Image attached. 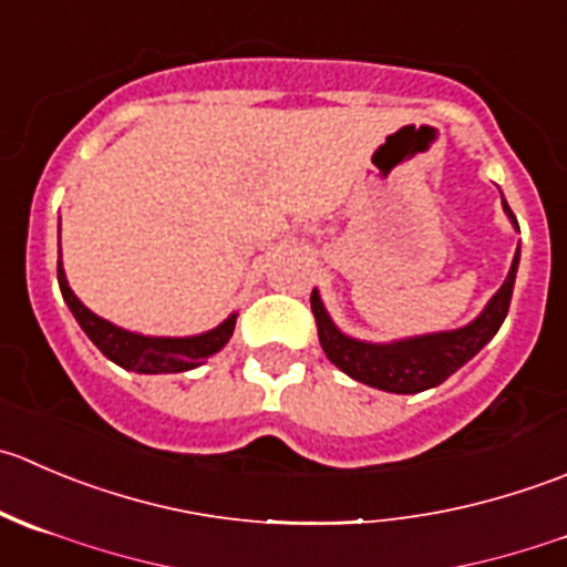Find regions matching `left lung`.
<instances>
[{
	"label": "left lung",
	"mask_w": 567,
	"mask_h": 567,
	"mask_svg": "<svg viewBox=\"0 0 567 567\" xmlns=\"http://www.w3.org/2000/svg\"><path fill=\"white\" fill-rule=\"evenodd\" d=\"M502 205L509 221H513V227L518 229V221H515L507 202L502 199ZM518 260L520 246L515 251L513 266H509L504 285L496 290V296L487 301L485 310L468 327L449 329V332L417 334V338L393 340V343H368V340H357L343 334L334 327L332 318H329L318 290H312L310 307L318 323V340H321L323 354L340 371L349 373L351 379H357L362 384H371V388L388 390V393H421V390L435 388V384L446 382L457 368H463L471 357L480 354L482 346L487 340H493V334L498 332V327L507 318L509 299H513Z\"/></svg>",
	"instance_id": "obj_1"
}]
</instances>
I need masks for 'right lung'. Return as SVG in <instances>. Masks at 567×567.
Returning <instances> with one entry per match:
<instances>
[{
  "label": "right lung",
  "mask_w": 567,
  "mask_h": 567,
  "mask_svg": "<svg viewBox=\"0 0 567 567\" xmlns=\"http://www.w3.org/2000/svg\"><path fill=\"white\" fill-rule=\"evenodd\" d=\"M58 282L65 305L74 312L82 332L93 340V346H96L107 360H113L115 365L137 373H179L202 365L207 357H213L216 351H221L224 346L229 343L235 329V318H238V312H233V316L224 323H218L216 329L202 334H190V338H152V334H137L130 332V329L115 327V323L104 321L96 312L87 310V307L76 299L74 290L69 288V279H65L63 262L60 260Z\"/></svg>",
  "instance_id": "obj_1"
}]
</instances>
